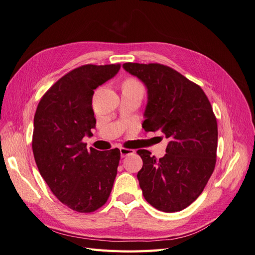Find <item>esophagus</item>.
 <instances>
[{
  "instance_id": "34e87169",
  "label": "esophagus",
  "mask_w": 255,
  "mask_h": 255,
  "mask_svg": "<svg viewBox=\"0 0 255 255\" xmlns=\"http://www.w3.org/2000/svg\"><path fill=\"white\" fill-rule=\"evenodd\" d=\"M120 153L122 157H126L128 155H130V154H134L135 150L133 149H128V148H121L120 149Z\"/></svg>"
}]
</instances>
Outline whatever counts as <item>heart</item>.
I'll use <instances>...</instances> for the list:
<instances>
[{"label": "heart", "mask_w": 255, "mask_h": 255, "mask_svg": "<svg viewBox=\"0 0 255 255\" xmlns=\"http://www.w3.org/2000/svg\"><path fill=\"white\" fill-rule=\"evenodd\" d=\"M123 84L128 85V86H133V87H142L140 82H138V81L135 80V79H128V80H127L125 83H123Z\"/></svg>", "instance_id": "heart-1"}]
</instances>
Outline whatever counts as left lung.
I'll list each match as a JSON object with an SVG mask.
<instances>
[{
    "label": "left lung",
    "mask_w": 255,
    "mask_h": 255,
    "mask_svg": "<svg viewBox=\"0 0 255 255\" xmlns=\"http://www.w3.org/2000/svg\"><path fill=\"white\" fill-rule=\"evenodd\" d=\"M123 68L148 89L142 128L169 139L159 159L148 150L137 151L142 195L158 211L180 212L202 194L215 169L218 128L212 105L199 85L170 67L126 63Z\"/></svg>",
    "instance_id": "8db88e82"
}]
</instances>
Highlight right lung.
I'll return each mask as SVG.
<instances>
[{"label":"right lung","mask_w":255,"mask_h":255,"mask_svg":"<svg viewBox=\"0 0 255 255\" xmlns=\"http://www.w3.org/2000/svg\"><path fill=\"white\" fill-rule=\"evenodd\" d=\"M120 64L84 65L45 92L34 117L32 148L36 165L53 195L71 210L91 213L109 199L120 150H88L83 141L96 127L95 89L118 73Z\"/></svg>","instance_id":"obj_1"}]
</instances>
